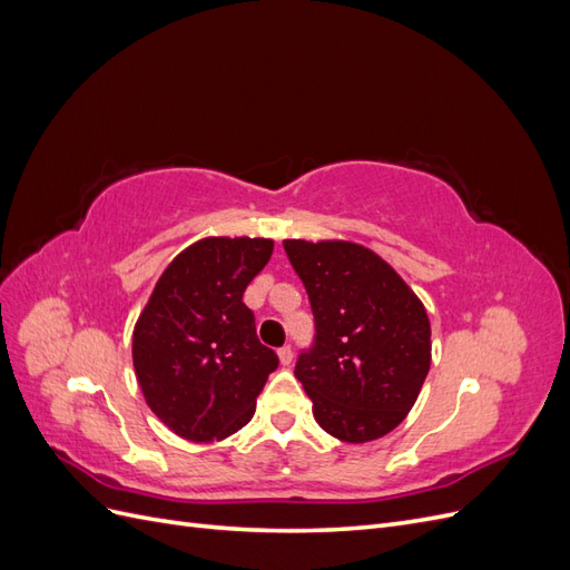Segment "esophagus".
<instances>
[{"label":"esophagus","mask_w":570,"mask_h":570,"mask_svg":"<svg viewBox=\"0 0 570 570\" xmlns=\"http://www.w3.org/2000/svg\"><path fill=\"white\" fill-rule=\"evenodd\" d=\"M278 356H281V364L283 366H289L292 364V347H281Z\"/></svg>","instance_id":"obj_1"}]
</instances>
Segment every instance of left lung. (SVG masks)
Masks as SVG:
<instances>
[{"mask_svg":"<svg viewBox=\"0 0 570 570\" xmlns=\"http://www.w3.org/2000/svg\"><path fill=\"white\" fill-rule=\"evenodd\" d=\"M312 302L314 344L295 375L318 425L342 442H371L400 425L430 368V321L421 299L375 252L325 239H285Z\"/></svg>","mask_w":570,"mask_h":570,"instance_id":"1","label":"left lung"}]
</instances>
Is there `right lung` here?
<instances>
[{
  "instance_id": "obj_1",
  "label": "right lung",
  "mask_w": 570,
  "mask_h": 570,
  "mask_svg": "<svg viewBox=\"0 0 570 570\" xmlns=\"http://www.w3.org/2000/svg\"><path fill=\"white\" fill-rule=\"evenodd\" d=\"M273 254L264 237H204L166 266L132 331L147 406L189 442L226 440L254 416L278 356L256 337L247 285Z\"/></svg>"
}]
</instances>
